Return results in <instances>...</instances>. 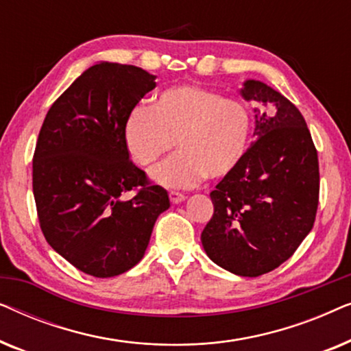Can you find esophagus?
Listing matches in <instances>:
<instances>
[{"mask_svg":"<svg viewBox=\"0 0 351 351\" xmlns=\"http://www.w3.org/2000/svg\"><path fill=\"white\" fill-rule=\"evenodd\" d=\"M169 199H171V203L179 204V203H182V201L185 199V195L184 193H179V191H169Z\"/></svg>","mask_w":351,"mask_h":351,"instance_id":"1","label":"esophagus"}]
</instances>
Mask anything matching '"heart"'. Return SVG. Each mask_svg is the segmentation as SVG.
<instances>
[{
  "label": "heart",
  "mask_w": 351,
  "mask_h": 351,
  "mask_svg": "<svg viewBox=\"0 0 351 351\" xmlns=\"http://www.w3.org/2000/svg\"><path fill=\"white\" fill-rule=\"evenodd\" d=\"M252 136V114L241 100L198 84L162 90L153 107H136L124 126L128 150L150 166L179 145L180 152L152 171L165 186H191L206 177L222 180L243 165Z\"/></svg>",
  "instance_id": "b5f03b06"
}]
</instances>
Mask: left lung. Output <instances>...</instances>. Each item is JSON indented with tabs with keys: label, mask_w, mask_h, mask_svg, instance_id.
<instances>
[{
	"label": "left lung",
	"mask_w": 351,
	"mask_h": 351,
	"mask_svg": "<svg viewBox=\"0 0 351 351\" xmlns=\"http://www.w3.org/2000/svg\"><path fill=\"white\" fill-rule=\"evenodd\" d=\"M256 108L243 165L210 191L214 214L201 233L210 261L256 278L286 262L313 228L319 201L318 153L299 108L270 86L241 89Z\"/></svg>",
	"instance_id": "1"
}]
</instances>
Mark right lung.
I'll use <instances>...</instances> for the list:
<instances>
[{
  "instance_id": "obj_1",
  "label": "right lung",
  "mask_w": 351,
  "mask_h": 351,
  "mask_svg": "<svg viewBox=\"0 0 351 351\" xmlns=\"http://www.w3.org/2000/svg\"><path fill=\"white\" fill-rule=\"evenodd\" d=\"M134 65L90 66L52 104L33 155V195L49 246L78 270L112 278L141 262L169 196L134 165L129 113L155 88ZM136 191L131 200L121 196Z\"/></svg>"
}]
</instances>
